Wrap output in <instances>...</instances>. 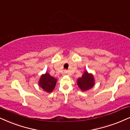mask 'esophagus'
I'll return each instance as SVG.
<instances>
[{
    "instance_id": "esophagus-1",
    "label": "esophagus",
    "mask_w": 130,
    "mask_h": 130,
    "mask_svg": "<svg viewBox=\"0 0 130 130\" xmlns=\"http://www.w3.org/2000/svg\"><path fill=\"white\" fill-rule=\"evenodd\" d=\"M68 74V71L67 70H64V71L63 72V73H62V75H66Z\"/></svg>"
}]
</instances>
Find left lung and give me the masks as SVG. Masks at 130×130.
<instances>
[{
	"instance_id": "obj_1",
	"label": "left lung",
	"mask_w": 130,
	"mask_h": 130,
	"mask_svg": "<svg viewBox=\"0 0 130 130\" xmlns=\"http://www.w3.org/2000/svg\"><path fill=\"white\" fill-rule=\"evenodd\" d=\"M94 76L92 73H89L87 70L83 73L81 78L77 79V85L81 91L86 92L91 89L94 86Z\"/></svg>"
}]
</instances>
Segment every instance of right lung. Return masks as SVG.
<instances>
[{
  "label": "right lung",
  "instance_id": "1",
  "mask_svg": "<svg viewBox=\"0 0 130 130\" xmlns=\"http://www.w3.org/2000/svg\"><path fill=\"white\" fill-rule=\"evenodd\" d=\"M57 79L51 76L49 73L42 74L38 81V86L47 93H51L55 89Z\"/></svg>",
  "mask_w": 130,
  "mask_h": 130
}]
</instances>
